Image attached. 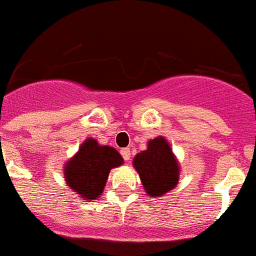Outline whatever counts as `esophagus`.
<instances>
[{
  "label": "esophagus",
  "mask_w": 256,
  "mask_h": 256,
  "mask_svg": "<svg viewBox=\"0 0 256 256\" xmlns=\"http://www.w3.org/2000/svg\"><path fill=\"white\" fill-rule=\"evenodd\" d=\"M122 156H123L126 162H130V148H123V150H122Z\"/></svg>",
  "instance_id": "1"
}]
</instances>
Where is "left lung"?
I'll list each match as a JSON object with an SVG mask.
<instances>
[{"label":"left lung","instance_id":"obj_1","mask_svg":"<svg viewBox=\"0 0 256 256\" xmlns=\"http://www.w3.org/2000/svg\"><path fill=\"white\" fill-rule=\"evenodd\" d=\"M144 192L151 198H162L177 187L180 166L170 144L162 136L148 142V148L133 159Z\"/></svg>","mask_w":256,"mask_h":256}]
</instances>
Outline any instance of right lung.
Masks as SVG:
<instances>
[{"label":"right lung","mask_w":256,"mask_h":256,"mask_svg":"<svg viewBox=\"0 0 256 256\" xmlns=\"http://www.w3.org/2000/svg\"><path fill=\"white\" fill-rule=\"evenodd\" d=\"M124 162L114 148L86 138L79 150L64 164V178L69 188L84 201H94L104 192L108 173Z\"/></svg>","instance_id":"add662e5"}]
</instances>
